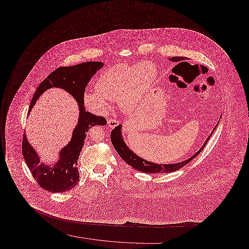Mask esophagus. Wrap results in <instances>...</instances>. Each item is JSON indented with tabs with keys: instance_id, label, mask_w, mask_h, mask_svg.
I'll return each mask as SVG.
<instances>
[{
	"instance_id": "esophagus-1",
	"label": "esophagus",
	"mask_w": 249,
	"mask_h": 249,
	"mask_svg": "<svg viewBox=\"0 0 249 249\" xmlns=\"http://www.w3.org/2000/svg\"><path fill=\"white\" fill-rule=\"evenodd\" d=\"M107 124H108V127H109V128L114 129V128H116V127L119 125V122L118 120H116V119H110V120H108Z\"/></svg>"
}]
</instances>
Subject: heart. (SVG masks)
Listing matches in <instances>:
<instances>
[{
  "mask_svg": "<svg viewBox=\"0 0 249 249\" xmlns=\"http://www.w3.org/2000/svg\"><path fill=\"white\" fill-rule=\"evenodd\" d=\"M155 78L156 69L148 61L132 66L116 65L100 75L96 90L85 92L84 101L99 113L107 111L109 101H119L124 113H132L148 92Z\"/></svg>",
  "mask_w": 249,
  "mask_h": 249,
  "instance_id": "b5f03b06",
  "label": "heart"
}]
</instances>
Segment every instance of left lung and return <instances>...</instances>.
Instances as JSON below:
<instances>
[{"label":"left lung","instance_id":"8db88e82","mask_svg":"<svg viewBox=\"0 0 249 249\" xmlns=\"http://www.w3.org/2000/svg\"><path fill=\"white\" fill-rule=\"evenodd\" d=\"M169 59L171 61H174V62H179V61L186 60V59H188V58H186V57H173V58H170ZM180 63H183V62H180ZM220 119H221V116L219 118V120H220ZM219 120H218L217 124L214 126V128L212 130V132L210 133V135L206 138V140L201 145V148L195 154L192 155L190 158H189L186 160H183L181 162H177V163H172V164L155 163L152 161H148L146 160H143L140 156L135 154L124 141V138L122 136V125H119L118 127H116L114 130L111 131V141H112V143H113L115 149L117 150V152L119 153V156L123 159V160H125L129 165L131 166L132 168H134L135 170H138V171L145 173V174L173 173V172L178 171L180 168L184 167L186 164H188L194 158H196L198 155L201 153V150L204 148V146L206 145L208 140L212 136L213 130L216 129V127L219 123Z\"/></svg>","mask_w":249,"mask_h":249}]
</instances>
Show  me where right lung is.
Returning <instances> with one entry per match:
<instances>
[{"instance_id":"add662e5","label":"right lung","mask_w":249,"mask_h":249,"mask_svg":"<svg viewBox=\"0 0 249 249\" xmlns=\"http://www.w3.org/2000/svg\"><path fill=\"white\" fill-rule=\"evenodd\" d=\"M104 66L101 61L82 62L69 67H60L51 72L39 85L31 102L28 116L35 107L40 96L52 88H59L67 91L77 102L79 117L77 124L71 132V138L58 153V159L53 163L48 164L41 160L36 149L23 134L22 153L26 164L29 167L36 182L44 190L52 193H60L71 190L79 181L77 160L84 146L86 132L92 127L105 126L107 119L87 112L84 103L86 87L91 77Z\"/></svg>"}]
</instances>
